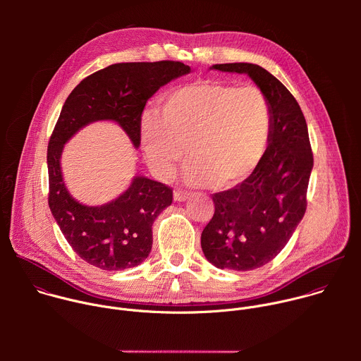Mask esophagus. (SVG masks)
Segmentation results:
<instances>
[{
    "instance_id": "34e87169",
    "label": "esophagus",
    "mask_w": 361,
    "mask_h": 361,
    "mask_svg": "<svg viewBox=\"0 0 361 361\" xmlns=\"http://www.w3.org/2000/svg\"><path fill=\"white\" fill-rule=\"evenodd\" d=\"M190 192L188 191H184V190H176L174 191V200L176 201H185L187 198H190Z\"/></svg>"
}]
</instances>
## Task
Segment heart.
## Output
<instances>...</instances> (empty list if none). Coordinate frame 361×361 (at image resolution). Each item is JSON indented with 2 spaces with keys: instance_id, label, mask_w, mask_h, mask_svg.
<instances>
[{
  "instance_id": "1",
  "label": "heart",
  "mask_w": 361,
  "mask_h": 361,
  "mask_svg": "<svg viewBox=\"0 0 361 361\" xmlns=\"http://www.w3.org/2000/svg\"><path fill=\"white\" fill-rule=\"evenodd\" d=\"M271 135V107L255 85L200 81L169 92L161 113H145L141 147L161 178L185 157L191 184L233 188L260 167Z\"/></svg>"
}]
</instances>
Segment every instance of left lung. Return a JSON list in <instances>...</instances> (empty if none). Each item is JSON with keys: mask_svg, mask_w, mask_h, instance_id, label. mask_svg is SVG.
<instances>
[{"mask_svg": "<svg viewBox=\"0 0 361 361\" xmlns=\"http://www.w3.org/2000/svg\"><path fill=\"white\" fill-rule=\"evenodd\" d=\"M247 74L267 97L271 135L260 167L244 183L213 194L214 216L201 233V248L219 269H259L286 247L307 207L313 152L307 123L293 94L257 64H216Z\"/></svg>", "mask_w": 361, "mask_h": 361, "instance_id": "left-lung-1", "label": "left lung"}]
</instances>
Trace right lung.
Here are the masks:
<instances>
[{
	"label": "right lung",
	"mask_w": 361,
	"mask_h": 361,
	"mask_svg": "<svg viewBox=\"0 0 361 361\" xmlns=\"http://www.w3.org/2000/svg\"><path fill=\"white\" fill-rule=\"evenodd\" d=\"M191 68L180 61L118 63L84 78L66 99L47 151L48 205L71 248L101 270L141 264L151 251L152 223L173 202V190L142 176L116 200L90 207L78 202L63 180L64 144L94 121H114L135 148L141 141V114L147 101Z\"/></svg>",
	"instance_id": "add662e5"
}]
</instances>
